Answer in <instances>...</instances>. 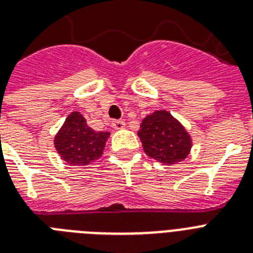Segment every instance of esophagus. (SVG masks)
I'll use <instances>...</instances> for the list:
<instances>
[{"label": "esophagus", "mask_w": 253, "mask_h": 253, "mask_svg": "<svg viewBox=\"0 0 253 253\" xmlns=\"http://www.w3.org/2000/svg\"><path fill=\"white\" fill-rule=\"evenodd\" d=\"M112 128L116 129V130H120V129L125 128V122L124 120H114L112 122Z\"/></svg>", "instance_id": "34e87169"}]
</instances>
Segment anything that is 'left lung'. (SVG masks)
<instances>
[{
	"label": "left lung",
	"mask_w": 253,
	"mask_h": 253,
	"mask_svg": "<svg viewBox=\"0 0 253 253\" xmlns=\"http://www.w3.org/2000/svg\"><path fill=\"white\" fill-rule=\"evenodd\" d=\"M138 137L144 152L164 165L180 163L191 152L192 137L182 123L166 110H156L146 116Z\"/></svg>",
	"instance_id": "1"
}]
</instances>
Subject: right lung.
I'll use <instances>...</instances> for the list:
<instances>
[{"label":"right lung","instance_id":"obj_1","mask_svg":"<svg viewBox=\"0 0 253 253\" xmlns=\"http://www.w3.org/2000/svg\"><path fill=\"white\" fill-rule=\"evenodd\" d=\"M109 131H96L88 126L81 112L69 114L56 133L53 144L65 163L71 166H87L102 156Z\"/></svg>","mask_w":253,"mask_h":253}]
</instances>
